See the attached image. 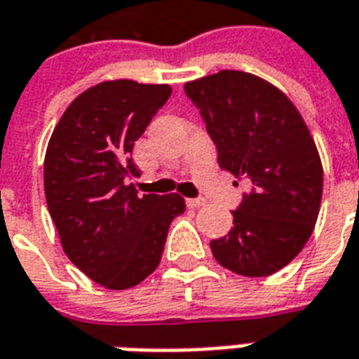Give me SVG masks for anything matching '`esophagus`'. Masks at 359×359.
Returning a JSON list of instances; mask_svg holds the SVG:
<instances>
[{"label":"esophagus","mask_w":359,"mask_h":359,"mask_svg":"<svg viewBox=\"0 0 359 359\" xmlns=\"http://www.w3.org/2000/svg\"><path fill=\"white\" fill-rule=\"evenodd\" d=\"M205 198H188L187 205L188 208H192V210H198V208H203L205 205Z\"/></svg>","instance_id":"34e87169"}]
</instances>
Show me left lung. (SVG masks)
I'll use <instances>...</instances> for the list:
<instances>
[{
    "instance_id": "left-lung-1",
    "label": "left lung",
    "mask_w": 359,
    "mask_h": 359,
    "mask_svg": "<svg viewBox=\"0 0 359 359\" xmlns=\"http://www.w3.org/2000/svg\"><path fill=\"white\" fill-rule=\"evenodd\" d=\"M184 92L217 146L219 167L252 184L233 229L210 242L213 257L242 277H269L313 233L323 194L316 142L285 92L256 74L219 71Z\"/></svg>"
}]
</instances>
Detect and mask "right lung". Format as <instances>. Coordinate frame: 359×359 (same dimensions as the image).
I'll list each match as a JSON object with an SVG mask.
<instances>
[{
	"label": "right lung",
	"mask_w": 359,
	"mask_h": 359,
	"mask_svg": "<svg viewBox=\"0 0 359 359\" xmlns=\"http://www.w3.org/2000/svg\"><path fill=\"white\" fill-rule=\"evenodd\" d=\"M171 95L169 84L100 82L59 118L43 159V190L67 257L97 285L125 290L161 262L179 194L138 196L134 142Z\"/></svg>",
	"instance_id": "add662e5"
}]
</instances>
